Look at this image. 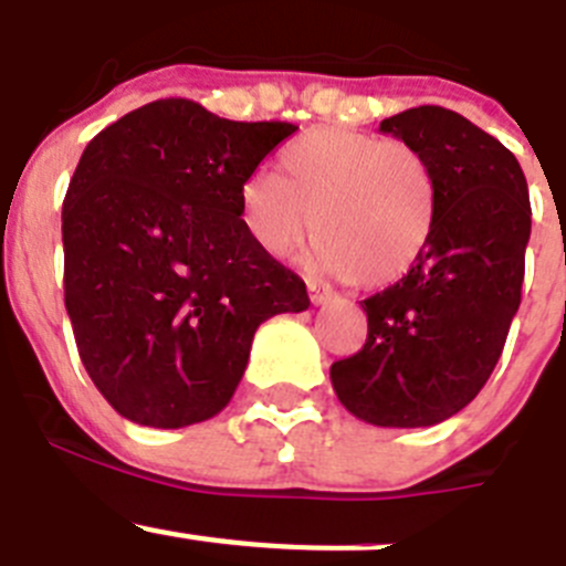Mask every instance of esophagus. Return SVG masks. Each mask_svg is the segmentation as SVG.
I'll return each mask as SVG.
<instances>
[{"label": "esophagus", "mask_w": 566, "mask_h": 566, "mask_svg": "<svg viewBox=\"0 0 566 566\" xmlns=\"http://www.w3.org/2000/svg\"><path fill=\"white\" fill-rule=\"evenodd\" d=\"M310 290V302H313V307H324V304L333 302V293L324 287H315V284H307Z\"/></svg>", "instance_id": "esophagus-1"}]
</instances>
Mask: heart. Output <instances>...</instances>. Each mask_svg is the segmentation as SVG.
I'll use <instances>...</instances> for the list:
<instances>
[{"instance_id":"1","label":"heart","mask_w":566,"mask_h":566,"mask_svg":"<svg viewBox=\"0 0 566 566\" xmlns=\"http://www.w3.org/2000/svg\"><path fill=\"white\" fill-rule=\"evenodd\" d=\"M440 180L420 149L353 129H313L279 155V177L253 171L239 188V220L284 259L313 231L318 276L386 287L409 276L431 245Z\"/></svg>"}]
</instances>
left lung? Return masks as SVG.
<instances>
[{"label":"left lung","mask_w":566,"mask_h":566,"mask_svg":"<svg viewBox=\"0 0 566 566\" xmlns=\"http://www.w3.org/2000/svg\"><path fill=\"white\" fill-rule=\"evenodd\" d=\"M380 132L429 157L440 213L409 276L360 302L364 349L329 378L358 420L420 429L465 409L491 378L522 302L531 200L513 151L457 112L415 106Z\"/></svg>","instance_id":"1"}]
</instances>
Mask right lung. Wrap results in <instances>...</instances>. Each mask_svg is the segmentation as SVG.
<instances>
[{
    "mask_svg": "<svg viewBox=\"0 0 566 566\" xmlns=\"http://www.w3.org/2000/svg\"><path fill=\"white\" fill-rule=\"evenodd\" d=\"M295 129L163 98L86 144L61 208L64 304L86 375L126 420L220 415L259 324L310 307L239 220L242 182Z\"/></svg>",
    "mask_w": 566,
    "mask_h": 566,
    "instance_id": "obj_1",
    "label": "right lung"
}]
</instances>
